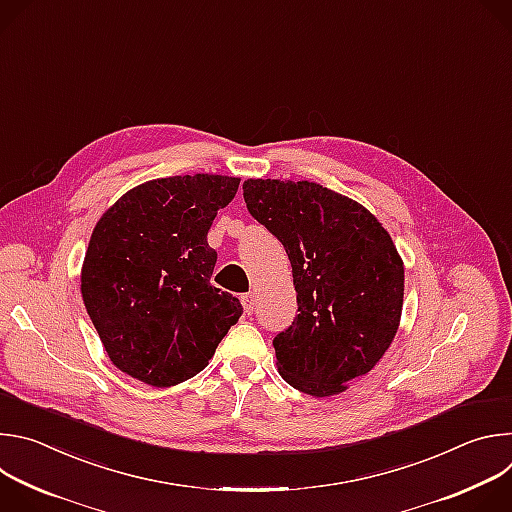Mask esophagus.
<instances>
[{
	"mask_svg": "<svg viewBox=\"0 0 512 512\" xmlns=\"http://www.w3.org/2000/svg\"><path fill=\"white\" fill-rule=\"evenodd\" d=\"M255 298H257V296L253 294V291H251V294H243V296H241V302H243L247 314H251V312L255 310Z\"/></svg>",
	"mask_w": 512,
	"mask_h": 512,
	"instance_id": "obj_1",
	"label": "esophagus"
}]
</instances>
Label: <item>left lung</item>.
Instances as JSON below:
<instances>
[{"mask_svg": "<svg viewBox=\"0 0 512 512\" xmlns=\"http://www.w3.org/2000/svg\"><path fill=\"white\" fill-rule=\"evenodd\" d=\"M253 218L291 263L298 316L273 338L277 371L312 397L344 393L375 369L403 312V259L379 218L316 182L249 178Z\"/></svg>", "mask_w": 512, "mask_h": 512, "instance_id": "8db88e82", "label": "left lung"}]
</instances>
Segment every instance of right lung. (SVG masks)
<instances>
[{
  "instance_id": "obj_1",
  "label": "right lung",
  "mask_w": 512,
  "mask_h": 512,
  "mask_svg": "<svg viewBox=\"0 0 512 512\" xmlns=\"http://www.w3.org/2000/svg\"><path fill=\"white\" fill-rule=\"evenodd\" d=\"M241 178L170 176L127 190L97 221L83 269L87 314L111 362L152 387L198 375L243 306L216 289L206 235Z\"/></svg>"
}]
</instances>
